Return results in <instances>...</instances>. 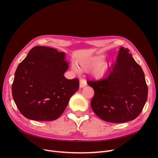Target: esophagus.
I'll return each mask as SVG.
<instances>
[{
	"mask_svg": "<svg viewBox=\"0 0 158 158\" xmlns=\"http://www.w3.org/2000/svg\"><path fill=\"white\" fill-rule=\"evenodd\" d=\"M86 85H87L86 80H84V79H80V88H84Z\"/></svg>",
	"mask_w": 158,
	"mask_h": 158,
	"instance_id": "34e87169",
	"label": "esophagus"
}]
</instances>
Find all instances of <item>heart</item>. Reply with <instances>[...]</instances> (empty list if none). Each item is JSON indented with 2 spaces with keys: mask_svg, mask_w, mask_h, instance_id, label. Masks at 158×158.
Wrapping results in <instances>:
<instances>
[{
  "mask_svg": "<svg viewBox=\"0 0 158 158\" xmlns=\"http://www.w3.org/2000/svg\"><path fill=\"white\" fill-rule=\"evenodd\" d=\"M104 59L103 56H97L92 57L87 60L80 62L79 65L81 70H87L96 67L93 71V74L95 78H101L106 75L109 69V64L102 63ZM75 70H78L76 66H73Z\"/></svg>",
  "mask_w": 158,
  "mask_h": 158,
  "instance_id": "obj_1",
  "label": "heart"
}]
</instances>
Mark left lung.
Returning a JSON list of instances; mask_svg holds the SVG:
<instances>
[{"label":"left lung","instance_id":"1","mask_svg":"<svg viewBox=\"0 0 158 158\" xmlns=\"http://www.w3.org/2000/svg\"><path fill=\"white\" fill-rule=\"evenodd\" d=\"M94 90L91 107L95 114L109 123H125L142 112L148 98V85L140 66L130 50L121 47L116 63L106 77L88 80Z\"/></svg>","mask_w":158,"mask_h":158}]
</instances>
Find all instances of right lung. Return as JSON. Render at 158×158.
I'll use <instances>...</instances> for the list:
<instances>
[{
    "label": "right lung",
    "instance_id": "obj_1",
    "mask_svg": "<svg viewBox=\"0 0 158 158\" xmlns=\"http://www.w3.org/2000/svg\"><path fill=\"white\" fill-rule=\"evenodd\" d=\"M64 52L35 46L18 66L12 85L14 101L25 117L51 121L58 118L79 88L78 78L69 80Z\"/></svg>",
    "mask_w": 158,
    "mask_h": 158
}]
</instances>
